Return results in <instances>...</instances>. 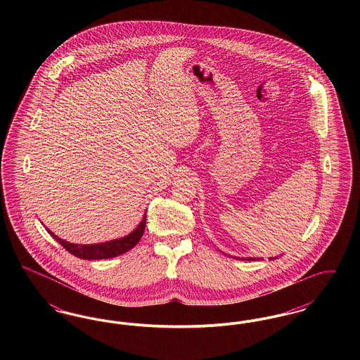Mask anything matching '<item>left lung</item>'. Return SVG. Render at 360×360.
<instances>
[{
    "label": "left lung",
    "mask_w": 360,
    "mask_h": 360,
    "mask_svg": "<svg viewBox=\"0 0 360 360\" xmlns=\"http://www.w3.org/2000/svg\"><path fill=\"white\" fill-rule=\"evenodd\" d=\"M257 259H259V257H257ZM243 260H245V259H243ZM247 260H257V259H255V257H247ZM270 260H271V259H270Z\"/></svg>",
    "instance_id": "8db88e82"
}]
</instances>
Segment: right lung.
Instances as JSON below:
<instances>
[{"label":"right lung","instance_id":"right-lung-1","mask_svg":"<svg viewBox=\"0 0 360 360\" xmlns=\"http://www.w3.org/2000/svg\"><path fill=\"white\" fill-rule=\"evenodd\" d=\"M146 214L143 217V220L135 228V231H132L129 235L120 238V239L110 240V241H105V243H97V244H74L66 240L58 238L56 235H53L50 229L49 233L51 235L53 239L56 240L60 245H63V248L66 251H69L71 255L79 257V259H86V260H97V259H109V257H119L121 254H125L127 251H129L131 248H134L137 243L141 239L143 233H144V228H146Z\"/></svg>","mask_w":360,"mask_h":360}]
</instances>
